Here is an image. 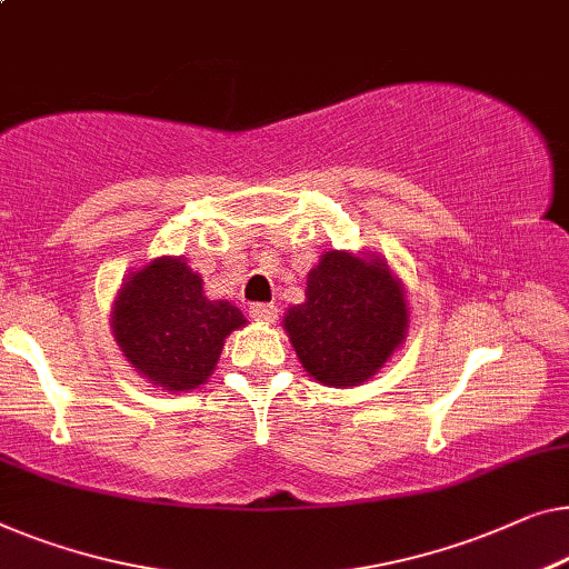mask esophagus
<instances>
[{
	"label": "esophagus",
	"instance_id": "34e87169",
	"mask_svg": "<svg viewBox=\"0 0 569 569\" xmlns=\"http://www.w3.org/2000/svg\"><path fill=\"white\" fill-rule=\"evenodd\" d=\"M250 317H252V321H258V325H273V321L278 319V309L273 307V303H252Z\"/></svg>",
	"mask_w": 569,
	"mask_h": 569
}]
</instances>
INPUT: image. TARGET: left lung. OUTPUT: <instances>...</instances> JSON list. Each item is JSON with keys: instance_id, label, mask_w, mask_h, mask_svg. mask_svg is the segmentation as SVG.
Listing matches in <instances>:
<instances>
[{"instance_id": "8db88e82", "label": "left lung", "mask_w": 569, "mask_h": 569, "mask_svg": "<svg viewBox=\"0 0 569 569\" xmlns=\"http://www.w3.org/2000/svg\"><path fill=\"white\" fill-rule=\"evenodd\" d=\"M303 293V303L286 311L283 329L303 370L321 386H362L406 342V288L378 252H325Z\"/></svg>"}]
</instances>
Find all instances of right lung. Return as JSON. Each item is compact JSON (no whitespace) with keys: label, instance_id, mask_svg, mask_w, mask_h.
<instances>
[{"label":"right lung","instance_id":"right-lung-1","mask_svg":"<svg viewBox=\"0 0 569 569\" xmlns=\"http://www.w3.org/2000/svg\"><path fill=\"white\" fill-rule=\"evenodd\" d=\"M114 342L138 376L168 393L207 383L224 339L248 325L230 301H211L186 258L160 256L124 278L109 313Z\"/></svg>","mask_w":569,"mask_h":569}]
</instances>
